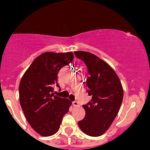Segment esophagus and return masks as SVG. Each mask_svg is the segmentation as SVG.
Listing matches in <instances>:
<instances>
[{
	"mask_svg": "<svg viewBox=\"0 0 150 150\" xmlns=\"http://www.w3.org/2000/svg\"><path fill=\"white\" fill-rule=\"evenodd\" d=\"M72 105H73L74 107H79L80 104L77 101H74V102H72Z\"/></svg>",
	"mask_w": 150,
	"mask_h": 150,
	"instance_id": "1",
	"label": "esophagus"
}]
</instances>
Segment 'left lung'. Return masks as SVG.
Returning a JSON list of instances; mask_svg holds the SVG:
<instances>
[{
	"label": "left lung",
	"instance_id": "1",
	"mask_svg": "<svg viewBox=\"0 0 150 150\" xmlns=\"http://www.w3.org/2000/svg\"><path fill=\"white\" fill-rule=\"evenodd\" d=\"M77 58L87 66V92L91 100L83 105V120L78 122L83 132L99 137L110 128L118 113L123 98V89L114 69L98 57L87 51H75Z\"/></svg>",
	"mask_w": 150,
	"mask_h": 150
}]
</instances>
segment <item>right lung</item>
Segmentation results:
<instances>
[{"label":"right lung","mask_w":150,"mask_h":150,"mask_svg":"<svg viewBox=\"0 0 150 150\" xmlns=\"http://www.w3.org/2000/svg\"><path fill=\"white\" fill-rule=\"evenodd\" d=\"M73 53L45 52L32 62L19 86V102L32 128L43 137L54 135L59 129L63 116L72 102L54 94L59 69L72 62Z\"/></svg>","instance_id":"right-lung-1"}]
</instances>
